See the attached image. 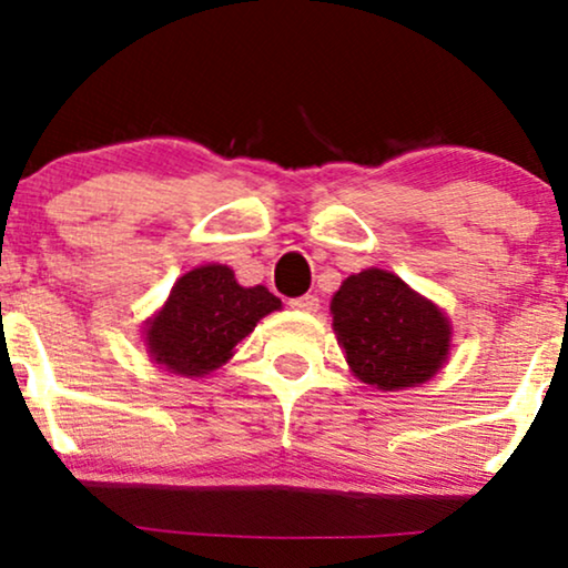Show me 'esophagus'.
Instances as JSON below:
<instances>
[{
  "label": "esophagus",
  "instance_id": "obj_1",
  "mask_svg": "<svg viewBox=\"0 0 568 568\" xmlns=\"http://www.w3.org/2000/svg\"><path fill=\"white\" fill-rule=\"evenodd\" d=\"M290 307L297 310V313H317L321 310V300L315 294H305V297L290 300Z\"/></svg>",
  "mask_w": 568,
  "mask_h": 568
}]
</instances>
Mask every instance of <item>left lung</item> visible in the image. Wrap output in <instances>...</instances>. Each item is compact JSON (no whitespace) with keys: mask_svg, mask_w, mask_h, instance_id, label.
<instances>
[{"mask_svg":"<svg viewBox=\"0 0 568 568\" xmlns=\"http://www.w3.org/2000/svg\"><path fill=\"white\" fill-rule=\"evenodd\" d=\"M331 315L352 375L383 393L429 383L453 348L445 310L385 268L346 276Z\"/></svg>","mask_w":568,"mask_h":568,"instance_id":"1","label":"left lung"}]
</instances>
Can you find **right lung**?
<instances>
[{"mask_svg":"<svg viewBox=\"0 0 568 568\" xmlns=\"http://www.w3.org/2000/svg\"><path fill=\"white\" fill-rule=\"evenodd\" d=\"M282 310L266 286H243L227 263H204L178 278L144 321L142 344L170 377L199 379L224 367L263 317Z\"/></svg>","mask_w":568,"mask_h":568,"instance_id":"obj_1","label":"right lung"}]
</instances>
